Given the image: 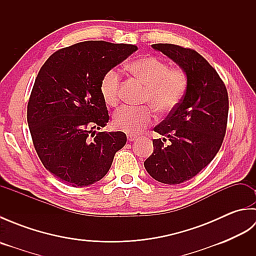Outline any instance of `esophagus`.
<instances>
[{
  "label": "esophagus",
  "mask_w": 256,
  "mask_h": 256,
  "mask_svg": "<svg viewBox=\"0 0 256 256\" xmlns=\"http://www.w3.org/2000/svg\"><path fill=\"white\" fill-rule=\"evenodd\" d=\"M138 138L136 135H133V134H128V140H130V142H133V140H135Z\"/></svg>",
  "instance_id": "34e87169"
}]
</instances>
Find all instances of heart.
<instances>
[{
	"label": "heart",
	"instance_id": "b5f03b06",
	"mask_svg": "<svg viewBox=\"0 0 256 256\" xmlns=\"http://www.w3.org/2000/svg\"><path fill=\"white\" fill-rule=\"evenodd\" d=\"M128 69L146 86L143 102L148 103L160 114L172 112L186 94L188 79L182 68H170L168 64L154 56H143L128 64ZM121 72L111 68L102 76L100 94L108 106H116L120 99ZM154 121L153 108L148 106L120 108L113 116L116 130L135 134Z\"/></svg>",
	"mask_w": 256,
	"mask_h": 256
}]
</instances>
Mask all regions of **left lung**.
<instances>
[{
  "label": "left lung",
  "mask_w": 256,
  "mask_h": 256,
  "mask_svg": "<svg viewBox=\"0 0 256 256\" xmlns=\"http://www.w3.org/2000/svg\"><path fill=\"white\" fill-rule=\"evenodd\" d=\"M152 47L186 72L188 84L179 106L154 128L170 145H164L166 138L154 140V153L144 166L155 180L178 184L199 174L219 152L226 131L229 96L216 69L196 50L172 44Z\"/></svg>",
  "instance_id": "1"
}]
</instances>
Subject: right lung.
Returning <instances> with one entry per match:
<instances>
[{
    "mask_svg": "<svg viewBox=\"0 0 256 256\" xmlns=\"http://www.w3.org/2000/svg\"><path fill=\"white\" fill-rule=\"evenodd\" d=\"M138 50L135 45L88 40L55 52L42 64L27 104L36 153L48 172L72 187L106 175L123 132H96L108 122L100 81Z\"/></svg>",
    "mask_w": 256,
    "mask_h": 256,
    "instance_id": "1",
    "label": "right lung"
}]
</instances>
